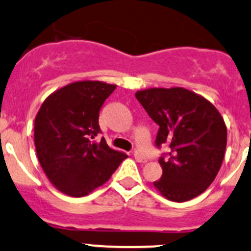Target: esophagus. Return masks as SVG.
I'll use <instances>...</instances> for the list:
<instances>
[{
	"instance_id": "esophagus-1",
	"label": "esophagus",
	"mask_w": 251,
	"mask_h": 251,
	"mask_svg": "<svg viewBox=\"0 0 251 251\" xmlns=\"http://www.w3.org/2000/svg\"><path fill=\"white\" fill-rule=\"evenodd\" d=\"M133 156H135V159L138 161V163H146L147 161V158L141 153V151H136L135 154H133Z\"/></svg>"
}]
</instances>
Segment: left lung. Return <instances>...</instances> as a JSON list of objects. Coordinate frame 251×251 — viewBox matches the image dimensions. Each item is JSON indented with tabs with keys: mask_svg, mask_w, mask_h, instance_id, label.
<instances>
[{
	"mask_svg": "<svg viewBox=\"0 0 251 251\" xmlns=\"http://www.w3.org/2000/svg\"><path fill=\"white\" fill-rule=\"evenodd\" d=\"M136 98L159 125L155 146L169 151L159 159L163 175L154 187L178 203L198 197L224 160L227 127L221 114L204 97L182 87L148 88L136 92Z\"/></svg>",
	"mask_w": 251,
	"mask_h": 251,
	"instance_id": "obj_1",
	"label": "left lung"
}]
</instances>
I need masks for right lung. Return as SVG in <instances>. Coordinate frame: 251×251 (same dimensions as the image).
<instances>
[{"mask_svg": "<svg viewBox=\"0 0 251 251\" xmlns=\"http://www.w3.org/2000/svg\"><path fill=\"white\" fill-rule=\"evenodd\" d=\"M115 85L77 81L48 96L35 118V147L41 168L55 188L70 197H85L110 178L127 158L111 149L98 118Z\"/></svg>", "mask_w": 251, "mask_h": 251, "instance_id": "right-lung-1", "label": "right lung"}]
</instances>
